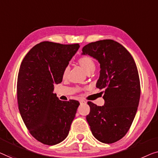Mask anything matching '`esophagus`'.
I'll use <instances>...</instances> for the list:
<instances>
[{
    "instance_id": "esophagus-1",
    "label": "esophagus",
    "mask_w": 158,
    "mask_h": 158,
    "mask_svg": "<svg viewBox=\"0 0 158 158\" xmlns=\"http://www.w3.org/2000/svg\"><path fill=\"white\" fill-rule=\"evenodd\" d=\"M79 102H80V104H85L86 103V101L83 100V99H80Z\"/></svg>"
}]
</instances>
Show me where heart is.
Instances as JSON below:
<instances>
[{
  "instance_id": "heart-1",
  "label": "heart",
  "mask_w": 158,
  "mask_h": 158,
  "mask_svg": "<svg viewBox=\"0 0 158 158\" xmlns=\"http://www.w3.org/2000/svg\"><path fill=\"white\" fill-rule=\"evenodd\" d=\"M78 64L87 73H92L95 69V61L94 59L90 56H83L78 59ZM69 67H66L64 69L63 77H65L68 74Z\"/></svg>"
}]
</instances>
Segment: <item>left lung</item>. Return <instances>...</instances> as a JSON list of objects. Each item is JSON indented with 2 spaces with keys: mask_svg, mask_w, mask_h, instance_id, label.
<instances>
[{
  "mask_svg": "<svg viewBox=\"0 0 158 158\" xmlns=\"http://www.w3.org/2000/svg\"><path fill=\"white\" fill-rule=\"evenodd\" d=\"M100 64L96 86L104 89V104L88 102L86 120L92 135L103 143L119 140L127 134L136 114L140 98V82L136 64L130 52L111 39L92 42L82 48Z\"/></svg>",
  "mask_w": 158,
  "mask_h": 158,
  "instance_id": "obj_1",
  "label": "left lung"
}]
</instances>
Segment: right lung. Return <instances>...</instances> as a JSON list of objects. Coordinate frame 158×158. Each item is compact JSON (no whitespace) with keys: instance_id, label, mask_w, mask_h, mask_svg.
<instances>
[{"instance_id":"1","label":"right lung","mask_w":158,"mask_h":158,"mask_svg":"<svg viewBox=\"0 0 158 158\" xmlns=\"http://www.w3.org/2000/svg\"><path fill=\"white\" fill-rule=\"evenodd\" d=\"M79 48V44L43 41L26 55L17 80L21 116L30 134L40 143L54 145L67 137L79 102L61 101L54 85L63 79L64 69Z\"/></svg>"}]
</instances>
